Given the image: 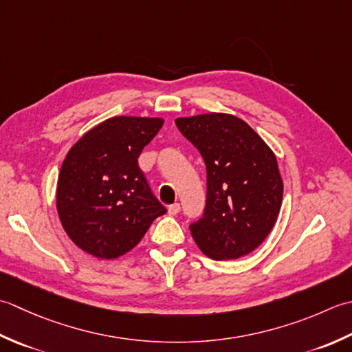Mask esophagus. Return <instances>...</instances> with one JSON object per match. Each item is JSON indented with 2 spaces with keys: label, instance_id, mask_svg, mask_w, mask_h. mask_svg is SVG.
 <instances>
[{
  "label": "esophagus",
  "instance_id": "34e87169",
  "mask_svg": "<svg viewBox=\"0 0 352 352\" xmlns=\"http://www.w3.org/2000/svg\"><path fill=\"white\" fill-rule=\"evenodd\" d=\"M179 211H181V205H179V204H173V205L168 206V214H170V216H176Z\"/></svg>",
  "mask_w": 352,
  "mask_h": 352
}]
</instances>
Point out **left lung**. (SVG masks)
<instances>
[{
    "label": "left lung",
    "instance_id": "8db88e82",
    "mask_svg": "<svg viewBox=\"0 0 352 352\" xmlns=\"http://www.w3.org/2000/svg\"><path fill=\"white\" fill-rule=\"evenodd\" d=\"M176 126L206 166V204L190 225L192 239L212 260L252 252L266 240L283 204L274 152L248 123L228 113L177 118Z\"/></svg>",
    "mask_w": 352,
    "mask_h": 352
}]
</instances>
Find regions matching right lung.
Instances as JSON below:
<instances>
[{"instance_id": "add662e5", "label": "right lung", "mask_w": 352, "mask_h": 352, "mask_svg": "<svg viewBox=\"0 0 352 352\" xmlns=\"http://www.w3.org/2000/svg\"><path fill=\"white\" fill-rule=\"evenodd\" d=\"M161 118L113 117L71 147L57 179V212L68 236L104 260L138 245L167 210L150 190L138 157Z\"/></svg>"}]
</instances>
